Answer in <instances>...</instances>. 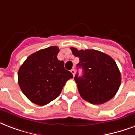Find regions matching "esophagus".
Masks as SVG:
<instances>
[{"instance_id":"obj_1","label":"esophagus","mask_w":135,"mask_h":135,"mask_svg":"<svg viewBox=\"0 0 135 135\" xmlns=\"http://www.w3.org/2000/svg\"><path fill=\"white\" fill-rule=\"evenodd\" d=\"M70 72L72 73H73V76H75V69H72V70H70Z\"/></svg>"}]
</instances>
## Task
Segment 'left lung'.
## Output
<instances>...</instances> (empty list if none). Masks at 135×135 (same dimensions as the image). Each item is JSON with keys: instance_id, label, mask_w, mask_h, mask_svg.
Segmentation results:
<instances>
[{"instance_id": "8db88e82", "label": "left lung", "mask_w": 135, "mask_h": 135, "mask_svg": "<svg viewBox=\"0 0 135 135\" xmlns=\"http://www.w3.org/2000/svg\"><path fill=\"white\" fill-rule=\"evenodd\" d=\"M70 49L79 59L77 65L84 72L82 77L77 74L75 77L82 99L92 104H102L110 100L121 82L120 73L115 60L97 50H77L73 47Z\"/></svg>"}]
</instances>
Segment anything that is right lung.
Masks as SVG:
<instances>
[{
  "label": "right lung",
  "mask_w": 135,
  "mask_h": 135,
  "mask_svg": "<svg viewBox=\"0 0 135 135\" xmlns=\"http://www.w3.org/2000/svg\"><path fill=\"white\" fill-rule=\"evenodd\" d=\"M58 46H51L33 53L18 71V84L23 94L32 103L48 104L60 95L73 74L57 58Z\"/></svg>",
  "instance_id": "right-lung-1"
}]
</instances>
